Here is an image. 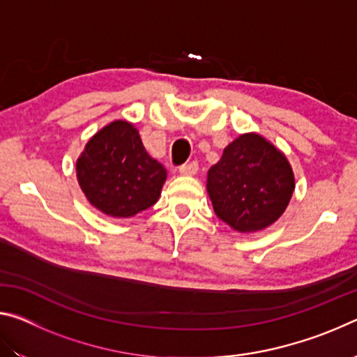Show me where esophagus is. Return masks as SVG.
<instances>
[{"instance_id": "34e87169", "label": "esophagus", "mask_w": 357, "mask_h": 357, "mask_svg": "<svg viewBox=\"0 0 357 357\" xmlns=\"http://www.w3.org/2000/svg\"><path fill=\"white\" fill-rule=\"evenodd\" d=\"M198 172V164L197 162H187V164H183L179 167V173L181 174H187V176H190V174H195Z\"/></svg>"}]
</instances>
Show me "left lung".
<instances>
[{"label":"left lung","instance_id":"8db88e82","mask_svg":"<svg viewBox=\"0 0 357 357\" xmlns=\"http://www.w3.org/2000/svg\"><path fill=\"white\" fill-rule=\"evenodd\" d=\"M206 187L217 217L236 231L250 233L283 214L293 195L294 176L274 144L257 134H244L209 168Z\"/></svg>","mask_w":357,"mask_h":357}]
</instances>
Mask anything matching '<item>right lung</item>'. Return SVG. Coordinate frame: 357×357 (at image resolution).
<instances>
[{
    "label": "right lung",
    "mask_w": 357,
    "mask_h": 357,
    "mask_svg": "<svg viewBox=\"0 0 357 357\" xmlns=\"http://www.w3.org/2000/svg\"><path fill=\"white\" fill-rule=\"evenodd\" d=\"M77 178L93 206L112 217H132L157 202L167 172L146 153L134 126L114 121L86 143Z\"/></svg>",
    "instance_id": "1"
}]
</instances>
